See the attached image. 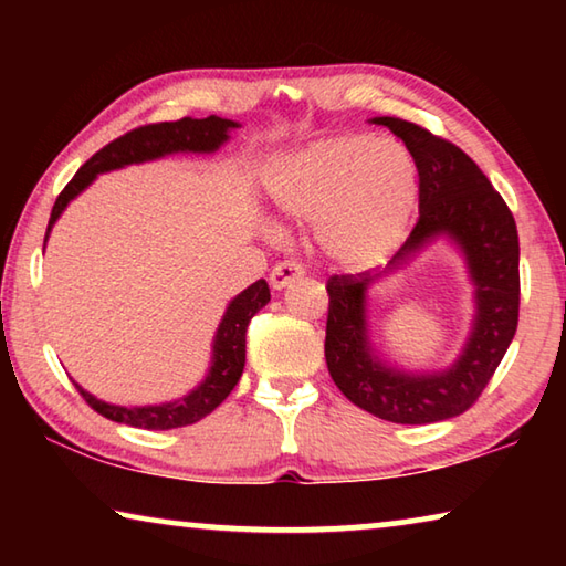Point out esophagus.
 I'll return each instance as SVG.
<instances>
[{
  "label": "esophagus",
  "instance_id": "1",
  "mask_svg": "<svg viewBox=\"0 0 566 566\" xmlns=\"http://www.w3.org/2000/svg\"><path fill=\"white\" fill-rule=\"evenodd\" d=\"M302 274H304V266L300 262H294V260L280 262L270 274L272 290H284V286H290L294 280H300Z\"/></svg>",
  "mask_w": 566,
  "mask_h": 566
}]
</instances>
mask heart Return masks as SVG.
Returning a JSON list of instances; mask_svg holds the SVG:
<instances>
[{"instance_id": "b5f03b06", "label": "heart", "mask_w": 566, "mask_h": 566, "mask_svg": "<svg viewBox=\"0 0 566 566\" xmlns=\"http://www.w3.org/2000/svg\"><path fill=\"white\" fill-rule=\"evenodd\" d=\"M417 167L397 142L347 134L314 142L266 175L284 214L314 222V242L332 262H385L407 234L417 207Z\"/></svg>"}]
</instances>
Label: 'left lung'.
<instances>
[{"label": "left lung", "instance_id": "obj_1", "mask_svg": "<svg viewBox=\"0 0 566 566\" xmlns=\"http://www.w3.org/2000/svg\"><path fill=\"white\" fill-rule=\"evenodd\" d=\"M405 142L419 171V219L379 274H334L324 357L352 405L395 424H432L474 405L520 322V237L510 207L462 149L415 122L375 117ZM439 235L463 249L475 284V322L463 354L442 373H405L381 363L366 332V290Z\"/></svg>", "mask_w": 566, "mask_h": 566}]
</instances>
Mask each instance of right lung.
<instances>
[{
    "label": "right lung",
    "mask_w": 566,
    "mask_h": 566,
    "mask_svg": "<svg viewBox=\"0 0 566 566\" xmlns=\"http://www.w3.org/2000/svg\"><path fill=\"white\" fill-rule=\"evenodd\" d=\"M239 124L222 117H207V119H177V122H159V124H145L124 134V137L109 142L107 147L99 149L92 159L84 161L80 171L72 177L70 185L62 189L52 207L50 224H46L44 247L46 239L56 219L72 202L87 189L97 175L112 169H122L127 165H142V161H151L167 155H177V151H191V155H212L229 139V132L237 129ZM270 302V286L264 280H256L252 286H247L242 294H237L229 302L222 322H219L214 344H212V367H209L207 377L199 381L189 395L179 397L175 401H165V405H147V407H119L102 401L87 389L74 385L80 389L84 401L99 411L102 417L119 424H129L137 429H177L195 424V421L205 419L207 415L222 405L229 397V391L237 387L239 377L244 371L247 359V327L249 322L262 306Z\"/></svg>",
    "instance_id": "1"
}]
</instances>
